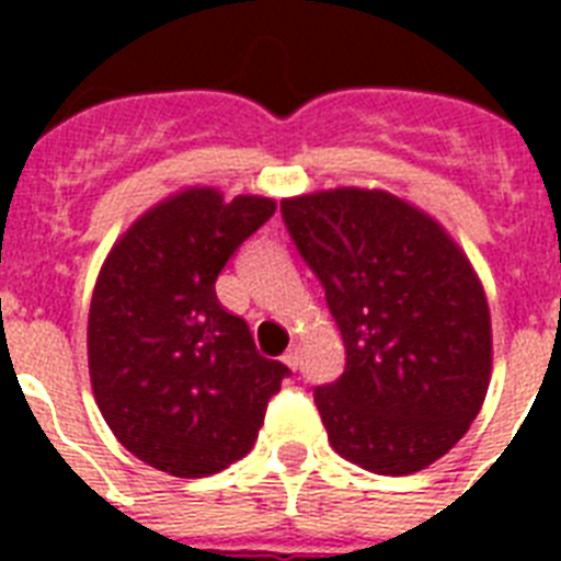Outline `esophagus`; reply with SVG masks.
I'll use <instances>...</instances> for the list:
<instances>
[{
    "mask_svg": "<svg viewBox=\"0 0 561 561\" xmlns=\"http://www.w3.org/2000/svg\"><path fill=\"white\" fill-rule=\"evenodd\" d=\"M284 362L289 365L291 370H295L297 365H300V348H297V345H289V351L284 354Z\"/></svg>",
    "mask_w": 561,
    "mask_h": 561,
    "instance_id": "obj_1",
    "label": "esophagus"
}]
</instances>
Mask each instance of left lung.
Returning <instances> with one entry per match:
<instances>
[{
    "label": "left lung",
    "mask_w": 561,
    "mask_h": 561,
    "mask_svg": "<svg viewBox=\"0 0 561 561\" xmlns=\"http://www.w3.org/2000/svg\"><path fill=\"white\" fill-rule=\"evenodd\" d=\"M280 213L345 342L340 379L314 388L331 447L368 472H419L463 438L489 390L492 320L472 264L390 193H311Z\"/></svg>",
    "instance_id": "obj_1"
}]
</instances>
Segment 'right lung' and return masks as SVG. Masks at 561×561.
<instances>
[{"instance_id":"1","label":"right lung","mask_w":561,"mask_h":561,"mask_svg":"<svg viewBox=\"0 0 561 561\" xmlns=\"http://www.w3.org/2000/svg\"><path fill=\"white\" fill-rule=\"evenodd\" d=\"M275 202L193 187L148 210L114 244L89 309V376L123 447L176 478L244 458L291 374L257 354L221 309L216 280Z\"/></svg>"}]
</instances>
